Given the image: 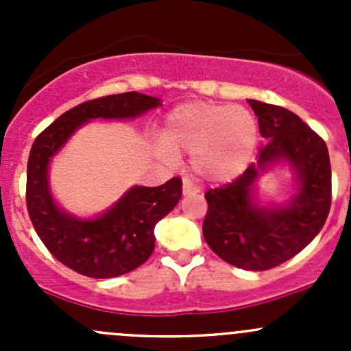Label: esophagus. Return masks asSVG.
<instances>
[{
	"label": "esophagus",
	"instance_id": "34e87169",
	"mask_svg": "<svg viewBox=\"0 0 351 351\" xmlns=\"http://www.w3.org/2000/svg\"><path fill=\"white\" fill-rule=\"evenodd\" d=\"M193 193H198V189L193 185L192 180L185 178L183 180V195H193Z\"/></svg>",
	"mask_w": 351,
	"mask_h": 351
}]
</instances>
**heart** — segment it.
<instances>
[{"instance_id": "1", "label": "heart", "mask_w": 351, "mask_h": 351, "mask_svg": "<svg viewBox=\"0 0 351 351\" xmlns=\"http://www.w3.org/2000/svg\"><path fill=\"white\" fill-rule=\"evenodd\" d=\"M258 146V122L239 105L186 101L165 117L159 149L166 156L192 154L202 180L228 183L238 178Z\"/></svg>"}]
</instances>
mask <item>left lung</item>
<instances>
[{
  "instance_id": "obj_1",
  "label": "left lung",
  "mask_w": 351,
  "mask_h": 351,
  "mask_svg": "<svg viewBox=\"0 0 351 351\" xmlns=\"http://www.w3.org/2000/svg\"><path fill=\"white\" fill-rule=\"evenodd\" d=\"M247 104L267 143L241 176L205 193L202 231L229 265L263 271L295 256L323 229L331 207V165L324 141L295 113L258 100ZM278 162L294 169L298 193L289 204L265 208L254 198V183Z\"/></svg>"
}]
</instances>
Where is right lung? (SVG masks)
<instances>
[{
    "label": "right lung",
    "instance_id": "1",
    "mask_svg": "<svg viewBox=\"0 0 351 351\" xmlns=\"http://www.w3.org/2000/svg\"><path fill=\"white\" fill-rule=\"evenodd\" d=\"M161 105L159 98L127 91L67 110L35 139L27 165V208L34 229L62 265L91 278H113L136 270L154 250V226L182 198V178L159 186H132L104 214L80 219L56 204L49 162L69 137L95 119H134Z\"/></svg>",
    "mask_w": 351,
    "mask_h": 351
}]
</instances>
